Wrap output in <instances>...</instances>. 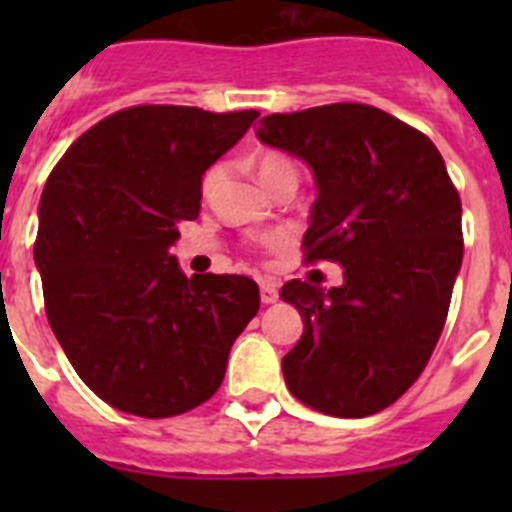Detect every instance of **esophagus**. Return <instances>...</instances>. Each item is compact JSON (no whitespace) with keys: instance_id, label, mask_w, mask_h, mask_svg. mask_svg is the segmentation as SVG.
I'll list each match as a JSON object with an SVG mask.
<instances>
[{"instance_id":"obj_1","label":"esophagus","mask_w":512,"mask_h":512,"mask_svg":"<svg viewBox=\"0 0 512 512\" xmlns=\"http://www.w3.org/2000/svg\"><path fill=\"white\" fill-rule=\"evenodd\" d=\"M259 287H261V302H264V305H274V302L279 300V289H277V284H274V282L264 279Z\"/></svg>"}]
</instances>
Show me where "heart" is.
<instances>
[{
	"label": "heart",
	"mask_w": 512,
	"mask_h": 512,
	"mask_svg": "<svg viewBox=\"0 0 512 512\" xmlns=\"http://www.w3.org/2000/svg\"><path fill=\"white\" fill-rule=\"evenodd\" d=\"M220 166H212L210 171L205 174V182H202V189H205V194H210L212 189L217 187V182H220ZM256 176L261 179V184H264L266 189L271 187V184L282 182V179H297V166L295 161L289 156H284V153L279 151H264L259 153V158H256Z\"/></svg>",
	"instance_id": "b5f03b06"
}]
</instances>
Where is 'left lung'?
Wrapping results in <instances>:
<instances>
[{
  "label": "left lung",
  "instance_id": "8db88e82",
  "mask_svg": "<svg viewBox=\"0 0 512 512\" xmlns=\"http://www.w3.org/2000/svg\"><path fill=\"white\" fill-rule=\"evenodd\" d=\"M256 138L310 166L318 200L305 261L343 266L341 287L292 279L279 292L305 323L284 382L325 415L379 413L441 338L464 253L459 192L428 135L369 104L277 112Z\"/></svg>",
  "mask_w": 512,
  "mask_h": 512
}]
</instances>
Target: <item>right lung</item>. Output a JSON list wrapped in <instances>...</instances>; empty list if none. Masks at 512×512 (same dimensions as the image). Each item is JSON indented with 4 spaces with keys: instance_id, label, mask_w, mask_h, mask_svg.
<instances>
[{
    "instance_id": "right-lung-1",
    "label": "right lung",
    "mask_w": 512,
    "mask_h": 512,
    "mask_svg": "<svg viewBox=\"0 0 512 512\" xmlns=\"http://www.w3.org/2000/svg\"><path fill=\"white\" fill-rule=\"evenodd\" d=\"M256 117L128 107L76 138L45 182L35 238L45 315L81 382L122 413L171 418L210 400L259 312L253 279H189L169 253L200 215L205 171Z\"/></svg>"
}]
</instances>
